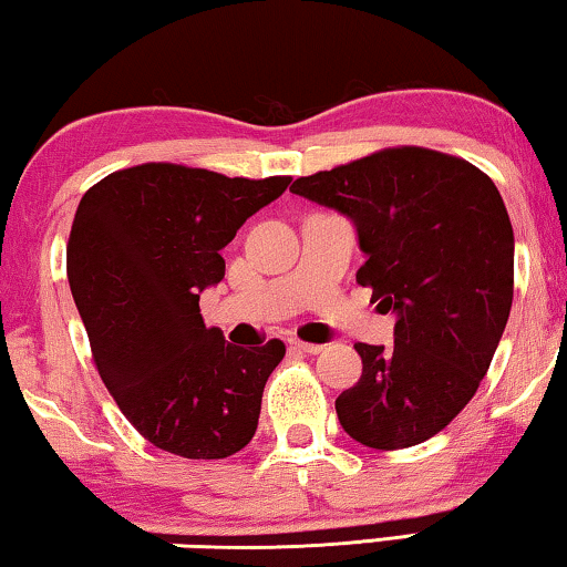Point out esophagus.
Returning <instances> with one entry per match:
<instances>
[{"label": "esophagus", "mask_w": 567, "mask_h": 567, "mask_svg": "<svg viewBox=\"0 0 567 567\" xmlns=\"http://www.w3.org/2000/svg\"><path fill=\"white\" fill-rule=\"evenodd\" d=\"M290 349L302 351V353H320V351H323V346H320V343H306V341H298V338H292Z\"/></svg>", "instance_id": "34e87169"}]
</instances>
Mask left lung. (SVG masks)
<instances>
[{"label": "left lung", "instance_id": "left-lung-1", "mask_svg": "<svg viewBox=\"0 0 567 567\" xmlns=\"http://www.w3.org/2000/svg\"><path fill=\"white\" fill-rule=\"evenodd\" d=\"M357 226L371 300L394 312V346L357 343L361 379L336 412L377 451L417 445L476 394L509 320L514 231L478 167L425 147H392L290 188Z\"/></svg>", "mask_w": 567, "mask_h": 567}]
</instances>
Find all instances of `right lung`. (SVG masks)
Wrapping results in <instances>:
<instances>
[{
  "label": "right lung",
  "mask_w": 567,
  "mask_h": 567,
  "mask_svg": "<svg viewBox=\"0 0 567 567\" xmlns=\"http://www.w3.org/2000/svg\"><path fill=\"white\" fill-rule=\"evenodd\" d=\"M292 177H226L147 163L86 190L68 239V282L101 382L159 451L229 458L257 433L285 343H226L200 292L224 280L221 249Z\"/></svg>",
  "instance_id": "right-lung-1"
}]
</instances>
